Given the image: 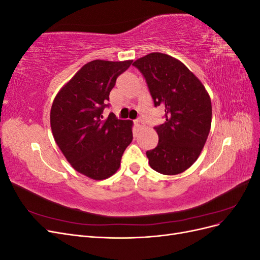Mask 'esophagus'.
Returning <instances> with one entry per match:
<instances>
[{"label": "esophagus", "instance_id": "esophagus-1", "mask_svg": "<svg viewBox=\"0 0 260 260\" xmlns=\"http://www.w3.org/2000/svg\"><path fill=\"white\" fill-rule=\"evenodd\" d=\"M136 125L139 129H142L144 127V121L142 120V118H139V119L136 120Z\"/></svg>", "mask_w": 260, "mask_h": 260}]
</instances>
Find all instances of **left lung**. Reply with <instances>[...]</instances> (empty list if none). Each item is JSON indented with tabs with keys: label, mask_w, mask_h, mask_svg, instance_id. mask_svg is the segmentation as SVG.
Returning <instances> with one entry per match:
<instances>
[{
	"label": "left lung",
	"mask_w": 260,
	"mask_h": 260,
	"mask_svg": "<svg viewBox=\"0 0 260 260\" xmlns=\"http://www.w3.org/2000/svg\"><path fill=\"white\" fill-rule=\"evenodd\" d=\"M145 78L154 106L165 108V122L154 129L158 144L146 152L149 166L162 175L190 168L206 143L211 125V102L193 73L178 59L151 53L132 64Z\"/></svg>",
	"instance_id": "8db88e82"
}]
</instances>
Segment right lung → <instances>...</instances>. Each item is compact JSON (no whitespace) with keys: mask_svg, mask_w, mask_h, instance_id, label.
<instances>
[{"mask_svg":"<svg viewBox=\"0 0 260 260\" xmlns=\"http://www.w3.org/2000/svg\"><path fill=\"white\" fill-rule=\"evenodd\" d=\"M132 60H92L85 64L57 93L51 108L55 142L80 174L103 180L119 169L124 149L131 143L132 122L111 113L109 93L118 76Z\"/></svg>","mask_w":260,"mask_h":260,"instance_id":"right-lung-1","label":"right lung"}]
</instances>
